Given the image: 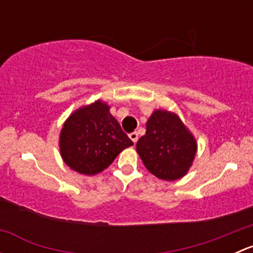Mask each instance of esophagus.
I'll return each mask as SVG.
<instances>
[{"label": "esophagus", "instance_id": "esophagus-1", "mask_svg": "<svg viewBox=\"0 0 253 253\" xmlns=\"http://www.w3.org/2000/svg\"><path fill=\"white\" fill-rule=\"evenodd\" d=\"M129 138H131L132 142L136 143L138 141V133L137 132H132V133H129Z\"/></svg>", "mask_w": 253, "mask_h": 253}]
</instances>
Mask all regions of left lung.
Returning a JSON list of instances; mask_svg holds the SVG:
<instances>
[{
    "mask_svg": "<svg viewBox=\"0 0 253 253\" xmlns=\"http://www.w3.org/2000/svg\"><path fill=\"white\" fill-rule=\"evenodd\" d=\"M136 150L149 172L164 181L180 180L197 153V141L175 112L157 109L145 124Z\"/></svg>",
    "mask_w": 253,
    "mask_h": 253,
    "instance_id": "left-lung-1",
    "label": "left lung"
}]
</instances>
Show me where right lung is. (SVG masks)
<instances>
[{"label": "right lung", "instance_id": "1", "mask_svg": "<svg viewBox=\"0 0 253 253\" xmlns=\"http://www.w3.org/2000/svg\"><path fill=\"white\" fill-rule=\"evenodd\" d=\"M131 145L133 142L111 115L110 106L100 99L73 111L63 122L58 139L65 164L86 176L105 170Z\"/></svg>", "mask_w": 253, "mask_h": 253}]
</instances>
